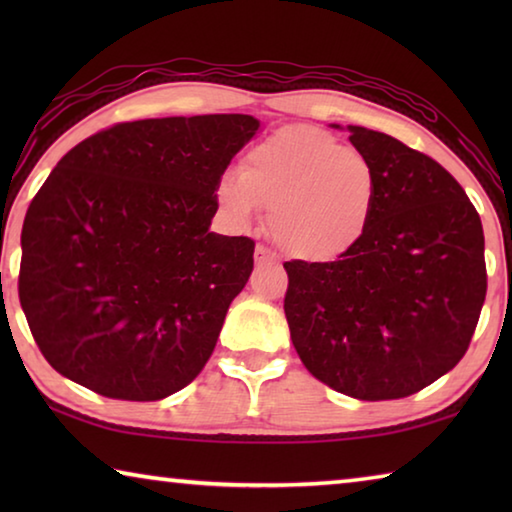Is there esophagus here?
Wrapping results in <instances>:
<instances>
[{
  "instance_id": "1",
  "label": "esophagus",
  "mask_w": 512,
  "mask_h": 512,
  "mask_svg": "<svg viewBox=\"0 0 512 512\" xmlns=\"http://www.w3.org/2000/svg\"><path fill=\"white\" fill-rule=\"evenodd\" d=\"M255 264H257V266L277 264V257H275L266 246H257V248H255Z\"/></svg>"
}]
</instances>
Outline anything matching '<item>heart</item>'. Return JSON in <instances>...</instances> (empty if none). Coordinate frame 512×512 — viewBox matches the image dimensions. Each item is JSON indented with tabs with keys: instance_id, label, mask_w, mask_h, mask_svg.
I'll return each instance as SVG.
<instances>
[{
	"instance_id": "1",
	"label": "heart",
	"mask_w": 512,
	"mask_h": 512,
	"mask_svg": "<svg viewBox=\"0 0 512 512\" xmlns=\"http://www.w3.org/2000/svg\"><path fill=\"white\" fill-rule=\"evenodd\" d=\"M225 214L250 225L262 205L284 253L302 262L339 259L366 235L377 176L363 153L314 126H289L248 151L241 171L216 187Z\"/></svg>"
}]
</instances>
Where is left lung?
<instances>
[{
    "instance_id": "1",
    "label": "left lung",
    "mask_w": 512,
    "mask_h": 512,
    "mask_svg": "<svg viewBox=\"0 0 512 512\" xmlns=\"http://www.w3.org/2000/svg\"><path fill=\"white\" fill-rule=\"evenodd\" d=\"M348 131L375 169V212L336 262L284 264V314L318 381L354 400H400L452 370L472 341L488 289L483 228L436 160L386 133Z\"/></svg>"
}]
</instances>
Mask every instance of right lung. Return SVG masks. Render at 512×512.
<instances>
[{"instance_id":"1","label":"right lung","mask_w":512,"mask_h":512,"mask_svg":"<svg viewBox=\"0 0 512 512\" xmlns=\"http://www.w3.org/2000/svg\"><path fill=\"white\" fill-rule=\"evenodd\" d=\"M250 115L126 121L65 153L22 225L20 305L49 366L90 391L155 402L194 381L255 241L210 232Z\"/></svg>"}]
</instances>
